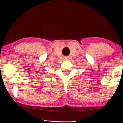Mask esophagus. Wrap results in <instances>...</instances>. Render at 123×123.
<instances>
[{
    "label": "esophagus",
    "mask_w": 123,
    "mask_h": 123,
    "mask_svg": "<svg viewBox=\"0 0 123 123\" xmlns=\"http://www.w3.org/2000/svg\"><path fill=\"white\" fill-rule=\"evenodd\" d=\"M65 60H68V59H69V58L68 56L65 57Z\"/></svg>",
    "instance_id": "34e87169"
}]
</instances>
